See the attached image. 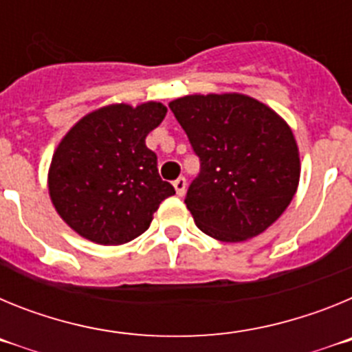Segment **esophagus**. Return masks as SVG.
I'll list each match as a JSON object with an SVG mask.
<instances>
[{
  "label": "esophagus",
  "mask_w": 352,
  "mask_h": 352,
  "mask_svg": "<svg viewBox=\"0 0 352 352\" xmlns=\"http://www.w3.org/2000/svg\"><path fill=\"white\" fill-rule=\"evenodd\" d=\"M173 185H174V188H176V194H178L179 197H182V195H185V192H186V179L183 178V176H179V178L176 179V182H174Z\"/></svg>",
  "instance_id": "esophagus-1"
}]
</instances>
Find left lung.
<instances>
[{
	"mask_svg": "<svg viewBox=\"0 0 352 352\" xmlns=\"http://www.w3.org/2000/svg\"><path fill=\"white\" fill-rule=\"evenodd\" d=\"M169 107L201 158L185 199L195 226L226 243L266 231L300 183V149L284 118L241 93L186 95Z\"/></svg>",
	"mask_w": 352,
	"mask_h": 352,
	"instance_id": "obj_1",
	"label": "left lung"
}]
</instances>
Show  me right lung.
Instances as JSON below:
<instances>
[{"label":"right lung","instance_id":"1","mask_svg":"<svg viewBox=\"0 0 352 352\" xmlns=\"http://www.w3.org/2000/svg\"><path fill=\"white\" fill-rule=\"evenodd\" d=\"M160 102L111 104L80 118L61 139L47 174L52 206L70 229L98 245L146 231L174 186L162 182L146 138L166 118Z\"/></svg>","mask_w":352,"mask_h":352}]
</instances>
